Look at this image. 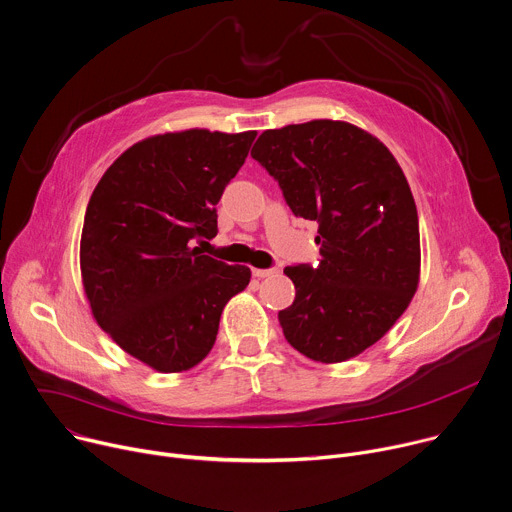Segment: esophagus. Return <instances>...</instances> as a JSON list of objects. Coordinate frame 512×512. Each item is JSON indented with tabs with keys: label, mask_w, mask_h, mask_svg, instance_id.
Segmentation results:
<instances>
[{
	"label": "esophagus",
	"mask_w": 512,
	"mask_h": 512,
	"mask_svg": "<svg viewBox=\"0 0 512 512\" xmlns=\"http://www.w3.org/2000/svg\"><path fill=\"white\" fill-rule=\"evenodd\" d=\"M280 270L278 268H252V274L256 278H266V276H276Z\"/></svg>",
	"instance_id": "34e87169"
}]
</instances>
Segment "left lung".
Returning <instances> with one entry per match:
<instances>
[{
  "label": "left lung",
  "mask_w": 512,
  "mask_h": 512,
  "mask_svg": "<svg viewBox=\"0 0 512 512\" xmlns=\"http://www.w3.org/2000/svg\"><path fill=\"white\" fill-rule=\"evenodd\" d=\"M252 158L291 211L319 225V264L285 268L297 289L278 313L287 342L325 364L358 356L405 313L419 282V217L399 162L333 120L266 130Z\"/></svg>",
  "instance_id": "obj_1"
}]
</instances>
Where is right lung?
Segmentation results:
<instances>
[{"instance_id":"add662e5","label":"right lung","mask_w":512,"mask_h":512,"mask_svg":"<svg viewBox=\"0 0 512 512\" xmlns=\"http://www.w3.org/2000/svg\"><path fill=\"white\" fill-rule=\"evenodd\" d=\"M256 132L187 130L128 148L97 183L83 221L81 274L99 327L158 372H183L215 344L219 317L248 266L201 254L217 203Z\"/></svg>"}]
</instances>
